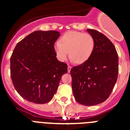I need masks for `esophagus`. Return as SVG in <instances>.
<instances>
[{
  "instance_id": "obj_1",
  "label": "esophagus",
  "mask_w": 130,
  "mask_h": 130,
  "mask_svg": "<svg viewBox=\"0 0 130 130\" xmlns=\"http://www.w3.org/2000/svg\"><path fill=\"white\" fill-rule=\"evenodd\" d=\"M71 66H70V65H68V67H67V71H68V72H70V71H71Z\"/></svg>"
}]
</instances>
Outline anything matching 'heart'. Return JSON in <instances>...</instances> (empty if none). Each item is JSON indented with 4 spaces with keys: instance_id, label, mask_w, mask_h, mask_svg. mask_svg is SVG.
I'll use <instances>...</instances> for the list:
<instances>
[{
    "instance_id": "obj_1",
    "label": "heart",
    "mask_w": 130,
    "mask_h": 130,
    "mask_svg": "<svg viewBox=\"0 0 130 130\" xmlns=\"http://www.w3.org/2000/svg\"><path fill=\"white\" fill-rule=\"evenodd\" d=\"M94 48V39L91 34L70 31L61 38L54 46L57 57L65 61L68 55L76 64H83L89 60Z\"/></svg>"
}]
</instances>
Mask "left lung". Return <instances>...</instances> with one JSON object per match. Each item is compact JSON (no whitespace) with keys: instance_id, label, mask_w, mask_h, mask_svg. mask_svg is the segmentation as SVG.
Returning <instances> with one entry per match:
<instances>
[{"instance_id":"8db88e82","label":"left lung","mask_w":130,"mask_h":130,"mask_svg":"<svg viewBox=\"0 0 130 130\" xmlns=\"http://www.w3.org/2000/svg\"><path fill=\"white\" fill-rule=\"evenodd\" d=\"M94 39V48L88 61L71 69L75 101L86 106L103 103L109 97L117 79L118 55L115 46L103 34L87 29Z\"/></svg>"}]
</instances>
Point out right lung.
<instances>
[{
    "mask_svg": "<svg viewBox=\"0 0 130 130\" xmlns=\"http://www.w3.org/2000/svg\"><path fill=\"white\" fill-rule=\"evenodd\" d=\"M57 31H35L17 44L10 59L11 77L19 94L27 101L44 104L57 90L67 65L56 58Z\"/></svg>",
    "mask_w": 130,
    "mask_h": 130,
    "instance_id": "1",
    "label": "right lung"
}]
</instances>
